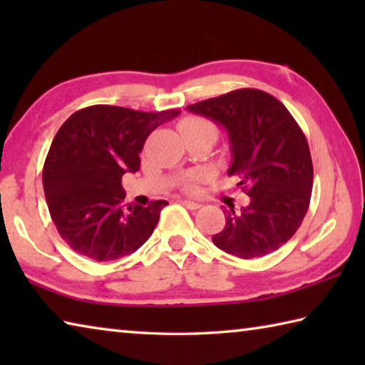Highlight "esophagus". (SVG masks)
I'll use <instances>...</instances> for the list:
<instances>
[{
	"label": "esophagus",
	"mask_w": 365,
	"mask_h": 365,
	"mask_svg": "<svg viewBox=\"0 0 365 365\" xmlns=\"http://www.w3.org/2000/svg\"><path fill=\"white\" fill-rule=\"evenodd\" d=\"M180 205H183L185 207L191 209V211H196V209H200L201 205L200 202H195V201H188V200H180Z\"/></svg>",
	"instance_id": "34e87169"
}]
</instances>
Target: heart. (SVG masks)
<instances>
[{
    "mask_svg": "<svg viewBox=\"0 0 365 365\" xmlns=\"http://www.w3.org/2000/svg\"><path fill=\"white\" fill-rule=\"evenodd\" d=\"M178 130L187 140L196 137V135H212L214 138L217 137V125L212 120L201 115L185 117V119L178 122ZM195 178H190L187 182V188H195Z\"/></svg>",
    "mask_w": 365,
    "mask_h": 365,
    "instance_id": "1",
    "label": "heart"
}]
</instances>
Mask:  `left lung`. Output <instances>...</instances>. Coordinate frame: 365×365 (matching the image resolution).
Wrapping results in <instances>:
<instances>
[{
    "instance_id": "1",
    "label": "left lung",
    "mask_w": 365,
    "mask_h": 365,
    "mask_svg": "<svg viewBox=\"0 0 365 365\" xmlns=\"http://www.w3.org/2000/svg\"><path fill=\"white\" fill-rule=\"evenodd\" d=\"M188 110L225 127L232 148L228 175L240 178L250 205L224 207L219 250L242 259L262 257L298 230L312 193V159L306 135L275 96L256 88L233 90L190 104Z\"/></svg>"
}]
</instances>
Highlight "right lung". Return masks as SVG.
<instances>
[{
  "label": "right lung",
  "instance_id": "add662e5",
  "mask_svg": "<svg viewBox=\"0 0 365 365\" xmlns=\"http://www.w3.org/2000/svg\"><path fill=\"white\" fill-rule=\"evenodd\" d=\"M178 114L96 104L61 125L43 165V188L54 225L73 251L96 262L115 261L151 237L169 202L125 207L122 175L140 170L146 138Z\"/></svg>",
  "mask_w": 365,
  "mask_h": 365
}]
</instances>
